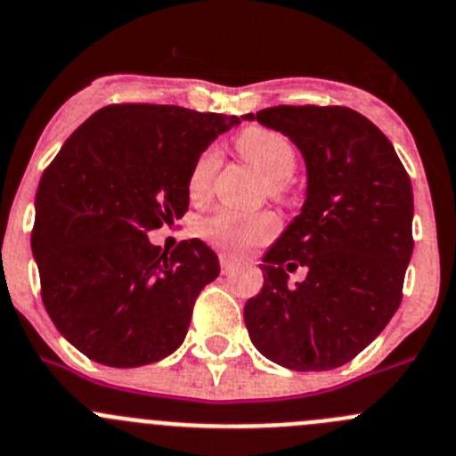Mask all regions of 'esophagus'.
<instances>
[{
  "instance_id": "1",
  "label": "esophagus",
  "mask_w": 456,
  "mask_h": 456,
  "mask_svg": "<svg viewBox=\"0 0 456 456\" xmlns=\"http://www.w3.org/2000/svg\"><path fill=\"white\" fill-rule=\"evenodd\" d=\"M233 269H236V263H233L227 254H220V272L229 273V272H233Z\"/></svg>"
}]
</instances>
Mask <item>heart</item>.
<instances>
[{"mask_svg": "<svg viewBox=\"0 0 456 456\" xmlns=\"http://www.w3.org/2000/svg\"><path fill=\"white\" fill-rule=\"evenodd\" d=\"M236 149L251 167L267 178L269 196L282 200L291 189V174L298 165L294 144L282 134L265 126H249L236 138ZM220 169V151L207 147L193 162L189 174V196L193 202L209 198L216 174ZM278 223L272 214H238L220 209L200 223V236L218 249L232 256H242L276 233Z\"/></svg>", "mask_w": 456, "mask_h": 456, "instance_id": "obj_1", "label": "heart"}]
</instances>
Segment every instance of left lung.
Segmentation results:
<instances>
[{
  "label": "left lung",
  "mask_w": 456,
  "mask_h": 456,
  "mask_svg": "<svg viewBox=\"0 0 456 456\" xmlns=\"http://www.w3.org/2000/svg\"><path fill=\"white\" fill-rule=\"evenodd\" d=\"M245 120L285 134L307 165L303 211L265 254L247 331L282 368L334 370L399 309L414 247L412 183L383 131L347 106H272ZM296 266L308 278L289 288Z\"/></svg>",
  "instance_id": "1"
}]
</instances>
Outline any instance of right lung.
I'll return each instance as SVG.
<instances>
[{
	"label": "right lung",
	"instance_id": "right-lung-1",
	"mask_svg": "<svg viewBox=\"0 0 456 456\" xmlns=\"http://www.w3.org/2000/svg\"><path fill=\"white\" fill-rule=\"evenodd\" d=\"M238 122L171 104H110L46 167L30 245L44 307L84 356L140 368L183 346L218 256L200 238L167 254L149 232L187 211L193 162Z\"/></svg>",
	"mask_w": 456,
	"mask_h": 456
}]
</instances>
